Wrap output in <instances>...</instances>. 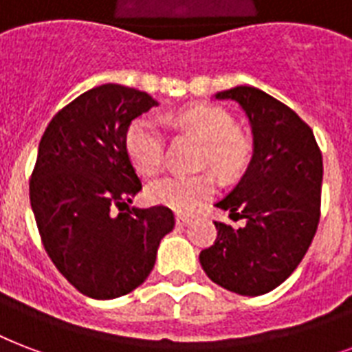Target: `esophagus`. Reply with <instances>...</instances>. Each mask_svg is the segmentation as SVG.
Listing matches in <instances>:
<instances>
[{
  "mask_svg": "<svg viewBox=\"0 0 352 352\" xmlns=\"http://www.w3.org/2000/svg\"><path fill=\"white\" fill-rule=\"evenodd\" d=\"M190 221H192V218H190V216H182V214H177L175 216L177 227H186V225H190Z\"/></svg>",
  "mask_w": 352,
  "mask_h": 352,
  "instance_id": "esophagus-1",
  "label": "esophagus"
}]
</instances>
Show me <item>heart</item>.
Instances as JSON below:
<instances>
[{"label":"heart","instance_id":"b5f03b06","mask_svg":"<svg viewBox=\"0 0 352 352\" xmlns=\"http://www.w3.org/2000/svg\"><path fill=\"white\" fill-rule=\"evenodd\" d=\"M177 125L205 144L203 158L221 173L232 175L243 170L251 158V142L234 131L232 118L219 107L197 104L177 116ZM166 136L155 118L142 116L127 129L125 149L142 175L153 177L164 164ZM216 194V179L210 173L170 175L155 181L146 190L147 201L175 212H192Z\"/></svg>","mask_w":352,"mask_h":352}]
</instances>
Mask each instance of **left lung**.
Listing matches in <instances>:
<instances>
[{
	"label": "left lung",
	"instance_id": "1",
	"mask_svg": "<svg viewBox=\"0 0 352 352\" xmlns=\"http://www.w3.org/2000/svg\"><path fill=\"white\" fill-rule=\"evenodd\" d=\"M240 104L253 133L248 170L216 206L245 221H214L218 238L199 262L212 283L240 295H264L295 272L319 223L323 158L312 129L289 107L254 87L214 96Z\"/></svg>",
	"mask_w": 352,
	"mask_h": 352
}]
</instances>
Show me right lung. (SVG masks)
I'll list each match as a JSON object with an SVG mask.
<instances>
[{
	"label": "right lung",
	"instance_id": "1",
	"mask_svg": "<svg viewBox=\"0 0 352 352\" xmlns=\"http://www.w3.org/2000/svg\"><path fill=\"white\" fill-rule=\"evenodd\" d=\"M157 104L136 88L101 85L58 111L40 140L29 182L40 238L58 272L92 299L138 288L175 227L166 206L114 214L142 190L127 129Z\"/></svg>",
	"mask_w": 352,
	"mask_h": 352
}]
</instances>
